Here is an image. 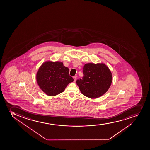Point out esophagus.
<instances>
[{
    "mask_svg": "<svg viewBox=\"0 0 150 150\" xmlns=\"http://www.w3.org/2000/svg\"><path fill=\"white\" fill-rule=\"evenodd\" d=\"M73 79H74V82H76V79H77V77H76V76H74V77H73Z\"/></svg>",
    "mask_w": 150,
    "mask_h": 150,
    "instance_id": "34e87169",
    "label": "esophagus"
}]
</instances>
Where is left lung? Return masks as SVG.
<instances>
[{
	"instance_id": "1",
	"label": "left lung",
	"mask_w": 150,
	"mask_h": 150,
	"mask_svg": "<svg viewBox=\"0 0 150 150\" xmlns=\"http://www.w3.org/2000/svg\"><path fill=\"white\" fill-rule=\"evenodd\" d=\"M83 72L84 77L77 80L76 83L83 95L89 98H98L108 91L112 75L105 63H87Z\"/></svg>"
}]
</instances>
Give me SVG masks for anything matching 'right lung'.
I'll use <instances>...</instances> for the list:
<instances>
[{"mask_svg": "<svg viewBox=\"0 0 150 150\" xmlns=\"http://www.w3.org/2000/svg\"><path fill=\"white\" fill-rule=\"evenodd\" d=\"M36 80L40 88L49 96H55L62 93L73 78L69 75L68 68L60 61H47L39 68Z\"/></svg>", "mask_w": 150, "mask_h": 150, "instance_id": "obj_1", "label": "right lung"}]
</instances>
